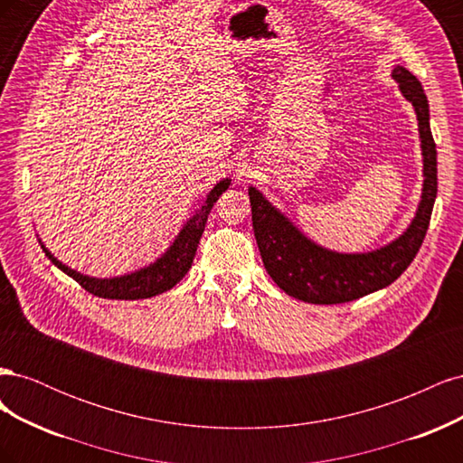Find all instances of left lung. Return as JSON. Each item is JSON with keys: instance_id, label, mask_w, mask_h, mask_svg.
I'll return each instance as SVG.
<instances>
[{"instance_id": "left-lung-1", "label": "left lung", "mask_w": 463, "mask_h": 463, "mask_svg": "<svg viewBox=\"0 0 463 463\" xmlns=\"http://www.w3.org/2000/svg\"><path fill=\"white\" fill-rule=\"evenodd\" d=\"M392 77L408 102H411L423 156V189L415 216L396 240L363 250L340 253L315 243L293 223L282 210L250 185L249 201L253 214L255 240L266 272L288 296L315 305H335L365 298L390 286L415 259L421 247L437 199V145L429 123L425 90L408 69L396 65Z\"/></svg>"}]
</instances>
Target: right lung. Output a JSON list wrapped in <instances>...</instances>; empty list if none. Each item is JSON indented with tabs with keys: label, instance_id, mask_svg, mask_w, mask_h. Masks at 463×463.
Listing matches in <instances>:
<instances>
[{
	"label": "right lung",
	"instance_id": "obj_1",
	"mask_svg": "<svg viewBox=\"0 0 463 463\" xmlns=\"http://www.w3.org/2000/svg\"><path fill=\"white\" fill-rule=\"evenodd\" d=\"M230 184H232L230 177L220 179L218 184L210 189L199 210H194L193 216L184 223V228L179 230L172 245L167 247L156 260L135 272H128L114 278H94L89 274L77 272L71 269V266L63 264L44 245V241H42L40 237H38V243L42 250L46 253V257L58 266L60 270H63L67 276H71L75 282H79L89 293H92V296L104 298V299H125V301L148 299L154 296H160V293L172 289L191 269L210 210H213L214 203L220 199V194L228 191Z\"/></svg>",
	"mask_w": 463,
	"mask_h": 463
}]
</instances>
